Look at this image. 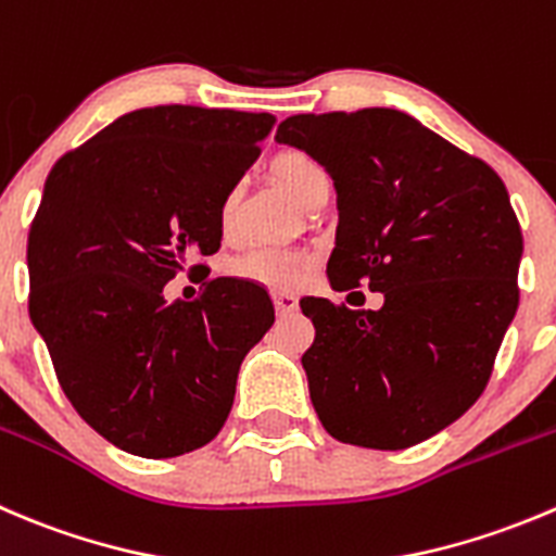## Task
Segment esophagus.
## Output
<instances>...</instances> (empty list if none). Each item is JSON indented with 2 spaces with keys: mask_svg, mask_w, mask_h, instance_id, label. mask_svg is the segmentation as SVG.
I'll use <instances>...</instances> for the list:
<instances>
[{
  "mask_svg": "<svg viewBox=\"0 0 556 556\" xmlns=\"http://www.w3.org/2000/svg\"><path fill=\"white\" fill-rule=\"evenodd\" d=\"M274 306H277V315H293L299 312V299L293 293H274Z\"/></svg>",
  "mask_w": 556,
  "mask_h": 556,
  "instance_id": "1",
  "label": "esophagus"
}]
</instances>
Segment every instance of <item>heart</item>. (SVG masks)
I'll list each match as a JSON object with an SVG mask.
<instances>
[{"instance_id": "obj_1", "label": "heart", "mask_w": 556, "mask_h": 556, "mask_svg": "<svg viewBox=\"0 0 556 556\" xmlns=\"http://www.w3.org/2000/svg\"><path fill=\"white\" fill-rule=\"evenodd\" d=\"M274 176L299 198L304 206L315 201L317 192L328 185V174L317 160H312L306 152L288 149L279 152L271 163ZM236 208H239V190L230 187L223 192L217 203V228L223 239H230L236 230ZM312 257L295 250H279V247H261L247 255H239L230 261V277L244 279V282L261 285L268 290H293L312 274Z\"/></svg>"}]
</instances>
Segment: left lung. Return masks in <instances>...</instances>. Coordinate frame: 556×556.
I'll return each instance as SVG.
<instances>
[{"label": "left lung", "instance_id": "8db88e82", "mask_svg": "<svg viewBox=\"0 0 556 556\" xmlns=\"http://www.w3.org/2000/svg\"><path fill=\"white\" fill-rule=\"evenodd\" d=\"M277 141L337 187L331 288L386 295L377 312L301 301L315 326L301 364L317 418L361 448L424 443L481 396L519 306L508 190L483 160L393 108L299 113Z\"/></svg>", "mask_w": 556, "mask_h": 556}]
</instances>
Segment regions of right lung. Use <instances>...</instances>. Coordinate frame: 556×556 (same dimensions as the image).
I'll return each mask as SVG.
<instances>
[{
    "label": "right lung",
    "instance_id": "obj_1",
    "mask_svg": "<svg viewBox=\"0 0 556 556\" xmlns=\"http://www.w3.org/2000/svg\"><path fill=\"white\" fill-rule=\"evenodd\" d=\"M271 113L157 105L124 113L56 160L31 219L29 315L59 386L97 434L147 459L212 443L244 355L274 323L257 285L203 282L168 304L192 257L219 250L217 203L236 187Z\"/></svg>",
    "mask_w": 556,
    "mask_h": 556
}]
</instances>
